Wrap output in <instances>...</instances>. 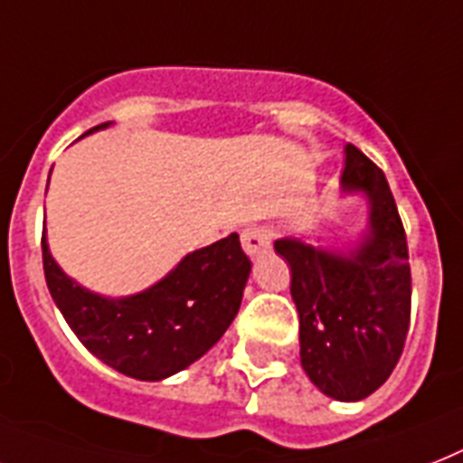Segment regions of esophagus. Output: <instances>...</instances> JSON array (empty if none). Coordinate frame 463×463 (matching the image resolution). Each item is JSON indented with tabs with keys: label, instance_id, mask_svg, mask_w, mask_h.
Returning <instances> with one entry per match:
<instances>
[{
	"label": "esophagus",
	"instance_id": "1",
	"mask_svg": "<svg viewBox=\"0 0 463 463\" xmlns=\"http://www.w3.org/2000/svg\"><path fill=\"white\" fill-rule=\"evenodd\" d=\"M240 242H242V250L247 251L250 257H257V254L269 250L270 235L266 228H261V225H247V228L240 232Z\"/></svg>",
	"mask_w": 463,
	"mask_h": 463
}]
</instances>
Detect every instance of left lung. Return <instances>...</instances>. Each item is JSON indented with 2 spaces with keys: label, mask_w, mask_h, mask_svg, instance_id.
<instances>
[{
  "label": "left lung",
  "mask_w": 463,
  "mask_h": 463,
  "mask_svg": "<svg viewBox=\"0 0 463 463\" xmlns=\"http://www.w3.org/2000/svg\"><path fill=\"white\" fill-rule=\"evenodd\" d=\"M342 183L371 199V238L347 257L278 240L290 264L299 311V356L311 383L333 400L356 402L388 381L411 318L407 232L385 173L347 145Z\"/></svg>",
  "instance_id": "obj_1"
}]
</instances>
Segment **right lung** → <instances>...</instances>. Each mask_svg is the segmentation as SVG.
Here are the masks:
<instances>
[{
    "instance_id": "right-lung-1",
    "label": "right lung",
    "mask_w": 463,
    "mask_h": 463,
    "mask_svg": "<svg viewBox=\"0 0 463 463\" xmlns=\"http://www.w3.org/2000/svg\"><path fill=\"white\" fill-rule=\"evenodd\" d=\"M43 264L49 292L78 340L137 381H161L206 354L238 314L251 269L235 232L187 254L161 283L126 299L97 297L63 276L44 235Z\"/></svg>"
}]
</instances>
